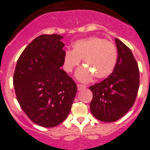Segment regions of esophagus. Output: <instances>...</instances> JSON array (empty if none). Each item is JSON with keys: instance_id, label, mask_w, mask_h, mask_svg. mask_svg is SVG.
I'll use <instances>...</instances> for the list:
<instances>
[{"instance_id": "esophagus-1", "label": "esophagus", "mask_w": 150, "mask_h": 150, "mask_svg": "<svg viewBox=\"0 0 150 150\" xmlns=\"http://www.w3.org/2000/svg\"><path fill=\"white\" fill-rule=\"evenodd\" d=\"M77 87H78V90H82L83 89L86 88V86L83 84H78L77 85Z\"/></svg>"}]
</instances>
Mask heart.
Masks as SVG:
<instances>
[{
	"mask_svg": "<svg viewBox=\"0 0 150 150\" xmlns=\"http://www.w3.org/2000/svg\"><path fill=\"white\" fill-rule=\"evenodd\" d=\"M117 50L108 40L90 36L75 41L72 51H67L63 57V69L71 72L83 60L84 67H81L75 76L83 82L90 81L93 75L98 79H102L113 72L117 64Z\"/></svg>",
	"mask_w": 150,
	"mask_h": 150,
	"instance_id": "1",
	"label": "heart"
}]
</instances>
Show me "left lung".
<instances>
[{"label": "left lung", "mask_w": 150, "mask_h": 150, "mask_svg": "<svg viewBox=\"0 0 150 150\" xmlns=\"http://www.w3.org/2000/svg\"><path fill=\"white\" fill-rule=\"evenodd\" d=\"M118 57L107 78L90 87L93 92L90 110L102 122H111L123 117L133 106L139 89V69L132 51L115 39Z\"/></svg>", "instance_id": "obj_1"}]
</instances>
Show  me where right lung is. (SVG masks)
I'll return each instance as SVG.
<instances>
[{"instance_id":"add662e5","label":"right lung","mask_w":150,"mask_h":150,"mask_svg":"<svg viewBox=\"0 0 150 150\" xmlns=\"http://www.w3.org/2000/svg\"><path fill=\"white\" fill-rule=\"evenodd\" d=\"M60 35H40L20 55L13 86L16 98L35 124L54 127L68 117L77 93L75 81L60 69L65 51Z\"/></svg>"}]
</instances>
